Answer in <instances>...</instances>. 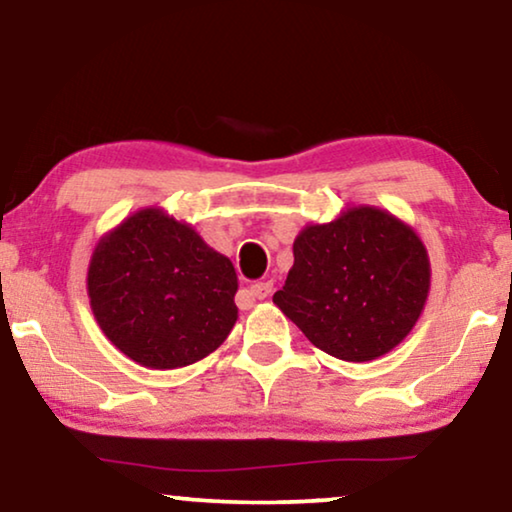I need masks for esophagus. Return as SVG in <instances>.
Returning <instances> with one entry per match:
<instances>
[{
    "label": "esophagus",
    "mask_w": 512,
    "mask_h": 512,
    "mask_svg": "<svg viewBox=\"0 0 512 512\" xmlns=\"http://www.w3.org/2000/svg\"><path fill=\"white\" fill-rule=\"evenodd\" d=\"M249 291H251V296H254V298L263 300L272 293V282H256V284L249 286Z\"/></svg>",
    "instance_id": "34e87169"
}]
</instances>
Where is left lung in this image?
<instances>
[{"mask_svg":"<svg viewBox=\"0 0 512 512\" xmlns=\"http://www.w3.org/2000/svg\"><path fill=\"white\" fill-rule=\"evenodd\" d=\"M429 256L412 228L375 207L307 226L272 300L314 347L370 361L412 331L429 296Z\"/></svg>","mask_w":512,"mask_h":512,"instance_id":"8db88e82","label":"left lung"}]
</instances>
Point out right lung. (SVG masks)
I'll return each instance as SVG.
<instances>
[{
	"instance_id": "obj_1",
	"label": "right lung",
	"mask_w": 512,
	"mask_h": 512,
	"mask_svg": "<svg viewBox=\"0 0 512 512\" xmlns=\"http://www.w3.org/2000/svg\"><path fill=\"white\" fill-rule=\"evenodd\" d=\"M226 256L158 209H142L97 244L90 307L104 335L146 368H181L212 354L237 319Z\"/></svg>"
}]
</instances>
